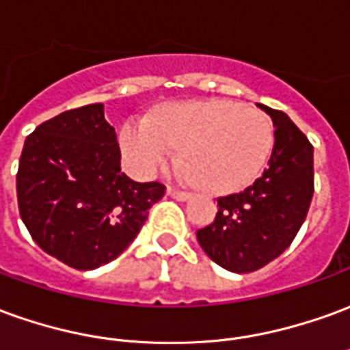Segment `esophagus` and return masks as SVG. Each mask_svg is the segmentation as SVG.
<instances>
[{"instance_id": "34e87169", "label": "esophagus", "mask_w": 350, "mask_h": 350, "mask_svg": "<svg viewBox=\"0 0 350 350\" xmlns=\"http://www.w3.org/2000/svg\"><path fill=\"white\" fill-rule=\"evenodd\" d=\"M167 193L170 195V197H174V199H178V200H187L189 197H191L189 193L182 191V189H178V187H174V185H168Z\"/></svg>"}]
</instances>
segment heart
<instances>
[{"label":"heart","instance_id":"1","mask_svg":"<svg viewBox=\"0 0 350 350\" xmlns=\"http://www.w3.org/2000/svg\"><path fill=\"white\" fill-rule=\"evenodd\" d=\"M119 144L134 174L153 176L183 150L189 172L208 191L243 189L261 174L275 144L263 111L231 100H199L165 107L153 121H129Z\"/></svg>","mask_w":350,"mask_h":350}]
</instances>
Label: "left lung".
Here are the masks:
<instances>
[{"label":"left lung","instance_id":"left-lung-1","mask_svg":"<svg viewBox=\"0 0 350 350\" xmlns=\"http://www.w3.org/2000/svg\"><path fill=\"white\" fill-rule=\"evenodd\" d=\"M260 107L275 124L267 168L244 191L217 197L214 221L197 231L202 250L233 273H252L278 258L303 226L314 193L312 144L284 111Z\"/></svg>","mask_w":350,"mask_h":350}]
</instances>
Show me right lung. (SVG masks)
<instances>
[{"label":"right lung","mask_w":350,"mask_h":350,"mask_svg":"<svg viewBox=\"0 0 350 350\" xmlns=\"http://www.w3.org/2000/svg\"><path fill=\"white\" fill-rule=\"evenodd\" d=\"M119 161L104 104L68 109L26 138L16 197L22 221L41 250L90 271L133 243L167 187L134 182L121 172Z\"/></svg>","instance_id":"obj_1"}]
</instances>
